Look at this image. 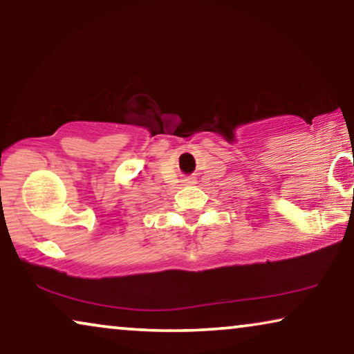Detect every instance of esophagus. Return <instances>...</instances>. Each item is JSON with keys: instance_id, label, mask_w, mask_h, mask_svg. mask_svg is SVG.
<instances>
[{"instance_id": "esophagus-1", "label": "esophagus", "mask_w": 354, "mask_h": 354, "mask_svg": "<svg viewBox=\"0 0 354 354\" xmlns=\"http://www.w3.org/2000/svg\"><path fill=\"white\" fill-rule=\"evenodd\" d=\"M183 183L186 184V186H191V184H195L197 181H195V178H194V176H187V178H184V179H183Z\"/></svg>"}]
</instances>
